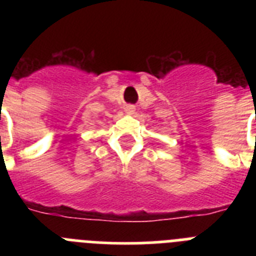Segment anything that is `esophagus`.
Here are the masks:
<instances>
[{
    "label": "esophagus",
    "mask_w": 256,
    "mask_h": 256,
    "mask_svg": "<svg viewBox=\"0 0 256 256\" xmlns=\"http://www.w3.org/2000/svg\"><path fill=\"white\" fill-rule=\"evenodd\" d=\"M124 112H126V114L133 115V114H134V112H136V108L133 105H126V106H124Z\"/></svg>",
    "instance_id": "34e87169"
}]
</instances>
